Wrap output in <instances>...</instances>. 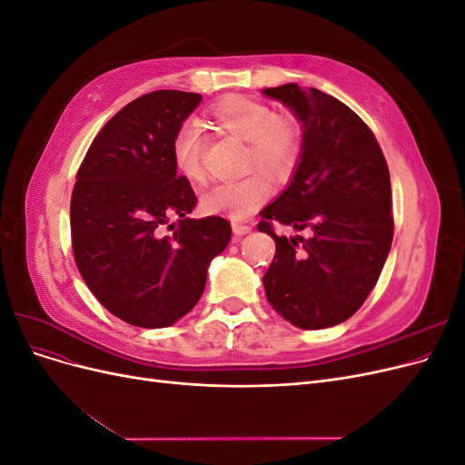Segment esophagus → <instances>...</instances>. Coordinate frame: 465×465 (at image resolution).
<instances>
[{
    "instance_id": "obj_1",
    "label": "esophagus",
    "mask_w": 465,
    "mask_h": 465,
    "mask_svg": "<svg viewBox=\"0 0 465 465\" xmlns=\"http://www.w3.org/2000/svg\"><path fill=\"white\" fill-rule=\"evenodd\" d=\"M250 231H252L250 224H244V223H232V232H234L236 236H244V234H248Z\"/></svg>"
}]
</instances>
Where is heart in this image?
I'll use <instances>...</instances> for the list:
<instances>
[{
  "label": "heart",
  "instance_id": "heart-1",
  "mask_svg": "<svg viewBox=\"0 0 465 465\" xmlns=\"http://www.w3.org/2000/svg\"><path fill=\"white\" fill-rule=\"evenodd\" d=\"M219 128L248 142V164L262 173L281 178L287 176L301 154L299 125L248 96H227L211 110ZM173 161L180 176L190 182H202L203 143L200 130L193 124H184L173 139ZM272 188L260 174H250L234 182H223L202 195V209L209 215H224L234 221L250 217L258 211Z\"/></svg>",
  "mask_w": 465,
  "mask_h": 465
}]
</instances>
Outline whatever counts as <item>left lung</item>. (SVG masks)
I'll use <instances>...</instances> for the list:
<instances>
[{
	"label": "left lung",
	"mask_w": 465,
	"mask_h": 465,
	"mask_svg": "<svg viewBox=\"0 0 465 465\" xmlns=\"http://www.w3.org/2000/svg\"><path fill=\"white\" fill-rule=\"evenodd\" d=\"M262 93L302 124L289 186L260 213L258 231L275 241L265 297L292 326L331 328L359 311L386 263L393 238L388 164L369 125L331 94L297 83ZM273 220L313 236L277 237Z\"/></svg>",
	"instance_id": "obj_1"
}]
</instances>
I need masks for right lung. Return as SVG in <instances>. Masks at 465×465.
<instances>
[{"label":"right lung","mask_w":465,"mask_h":465,"mask_svg":"<svg viewBox=\"0 0 465 465\" xmlns=\"http://www.w3.org/2000/svg\"><path fill=\"white\" fill-rule=\"evenodd\" d=\"M200 103L184 91L135 98L98 132L77 173L69 213L77 270L108 312L137 328L186 316L231 241L227 219L188 217L198 198L173 161V139Z\"/></svg>","instance_id":"1"}]
</instances>
